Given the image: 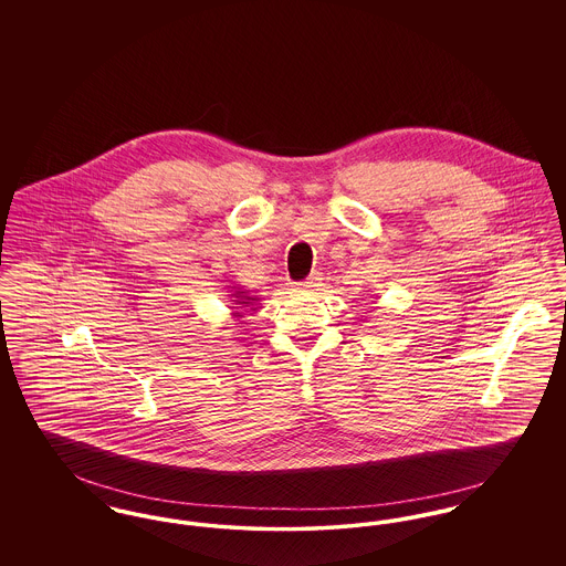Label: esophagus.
I'll list each match as a JSON object with an SVG mask.
<instances>
[{
  "label": "esophagus",
  "instance_id": "esophagus-1",
  "mask_svg": "<svg viewBox=\"0 0 566 566\" xmlns=\"http://www.w3.org/2000/svg\"><path fill=\"white\" fill-rule=\"evenodd\" d=\"M318 286H321V275H318V273H312L305 282H298V284H296V291L307 293V291H314V289H318Z\"/></svg>",
  "mask_w": 566,
  "mask_h": 566
}]
</instances>
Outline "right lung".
Returning <instances> with one entry per match:
<instances>
[{
  "instance_id": "right-lung-1",
  "label": "right lung",
  "mask_w": 566,
  "mask_h": 566,
  "mask_svg": "<svg viewBox=\"0 0 566 566\" xmlns=\"http://www.w3.org/2000/svg\"><path fill=\"white\" fill-rule=\"evenodd\" d=\"M229 289H231V303H233L231 305V310H233L231 316L238 318V321L243 316L242 310H248V307L254 310L261 301V296L252 295V291H245L243 286H229Z\"/></svg>"
}]
</instances>
